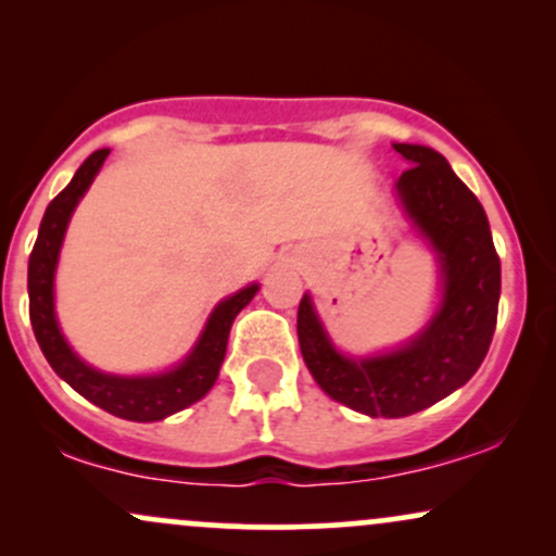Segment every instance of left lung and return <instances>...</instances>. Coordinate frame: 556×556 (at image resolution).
<instances>
[{"label":"left lung","instance_id":"8db88e82","mask_svg":"<svg viewBox=\"0 0 556 556\" xmlns=\"http://www.w3.org/2000/svg\"><path fill=\"white\" fill-rule=\"evenodd\" d=\"M410 169L397 193L407 219L437 251L442 303L416 340L376 358H348L318 321L311 295L298 308L305 366L331 400L371 418H405L444 400L478 371L500 308L502 266L489 219L468 185L429 146L394 143Z\"/></svg>","mask_w":556,"mask_h":556}]
</instances>
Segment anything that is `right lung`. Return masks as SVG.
<instances>
[{"mask_svg": "<svg viewBox=\"0 0 556 556\" xmlns=\"http://www.w3.org/2000/svg\"><path fill=\"white\" fill-rule=\"evenodd\" d=\"M106 156H110V149L93 151L75 172L67 188L47 206L41 227H38L36 245L28 258L30 324H34V334L43 358L49 361L56 376L65 379L75 392L91 400L101 410L112 413V416L149 424V420H162L172 416V413L182 410V407L193 405L214 387L222 361H225L229 329H232L235 316L251 303L253 295L258 292V285L242 287L240 292L222 300L214 308V314L208 316L206 329L201 331L188 358L167 374L114 376L96 371L88 363H83L73 353V348L62 337L60 324H56L54 269L70 216H73L88 185L99 175Z\"/></svg>", "mask_w": 556, "mask_h": 556, "instance_id": "obj_1", "label": "right lung"}]
</instances>
